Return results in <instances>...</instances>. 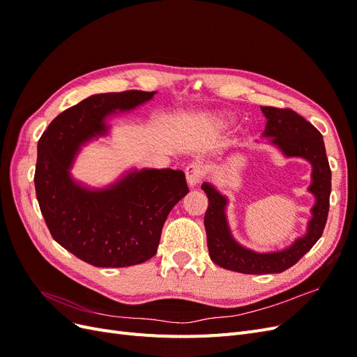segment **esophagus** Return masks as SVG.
Wrapping results in <instances>:
<instances>
[{
    "instance_id": "34e87169",
    "label": "esophagus",
    "mask_w": 357,
    "mask_h": 357,
    "mask_svg": "<svg viewBox=\"0 0 357 357\" xmlns=\"http://www.w3.org/2000/svg\"><path fill=\"white\" fill-rule=\"evenodd\" d=\"M185 172H186L188 185L190 188H193V186H197L198 183H201V180L204 178L205 168H204V165L201 164V162H192V164H189L186 167Z\"/></svg>"
}]
</instances>
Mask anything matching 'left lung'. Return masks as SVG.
<instances>
[{
	"mask_svg": "<svg viewBox=\"0 0 357 357\" xmlns=\"http://www.w3.org/2000/svg\"><path fill=\"white\" fill-rule=\"evenodd\" d=\"M261 110L268 119L264 137H271L269 142L282 150L284 156L304 158L311 164L312 181L308 190L316 197V204L311 208L312 218L304 236L284 250L256 253L234 240L225 214L228 199L210 183H204L201 189L208 198L204 226L211 261L225 269L243 274H274L294 266L321 236L329 213L331 167L321 134L290 109L261 107Z\"/></svg>",
	"mask_w": 357,
	"mask_h": 357,
	"instance_id": "left-lung-1",
	"label": "left lung"
}]
</instances>
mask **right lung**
Here are the masks:
<instances>
[{
    "label": "right lung",
    "mask_w": 357,
    "mask_h": 357,
    "mask_svg": "<svg viewBox=\"0 0 357 357\" xmlns=\"http://www.w3.org/2000/svg\"><path fill=\"white\" fill-rule=\"evenodd\" d=\"M156 92L92 95L53 119L37 147L36 193L53 240L100 268L143 264L156 255L162 226L189 192L180 169L131 171L105 189L71 178L80 146L107 132L105 119L150 101Z\"/></svg>",
    "instance_id": "1"
}]
</instances>
